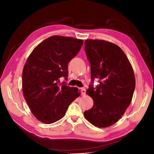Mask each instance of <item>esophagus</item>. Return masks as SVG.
I'll use <instances>...</instances> for the list:
<instances>
[{"label":"esophagus","instance_id":"34e87169","mask_svg":"<svg viewBox=\"0 0 154 154\" xmlns=\"http://www.w3.org/2000/svg\"><path fill=\"white\" fill-rule=\"evenodd\" d=\"M79 90L80 91L82 95H85V94L86 90H85V88L84 87H82V88H79Z\"/></svg>","mask_w":154,"mask_h":154}]
</instances>
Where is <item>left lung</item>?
Returning a JSON list of instances; mask_svg holds the SVG:
<instances>
[{
	"label": "left lung",
	"mask_w": 154,
	"mask_h": 154,
	"mask_svg": "<svg viewBox=\"0 0 154 154\" xmlns=\"http://www.w3.org/2000/svg\"><path fill=\"white\" fill-rule=\"evenodd\" d=\"M85 51L92 83L86 93L94 105L84 116L95 127H108L122 118L131 103L136 87L134 71L123 50L109 42L86 40ZM95 79L99 85L94 88Z\"/></svg>",
	"instance_id": "1"
}]
</instances>
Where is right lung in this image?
Returning <instances> with one entry per match:
<instances>
[{"mask_svg": "<svg viewBox=\"0 0 154 154\" xmlns=\"http://www.w3.org/2000/svg\"><path fill=\"white\" fill-rule=\"evenodd\" d=\"M83 44V40L52 36L37 45L27 58L22 73L23 93L31 112L41 122L51 124L62 119L80 95L78 88L60 80H67L68 63Z\"/></svg>", "mask_w": 154, "mask_h": 154, "instance_id": "right-lung-1", "label": "right lung"}]
</instances>
